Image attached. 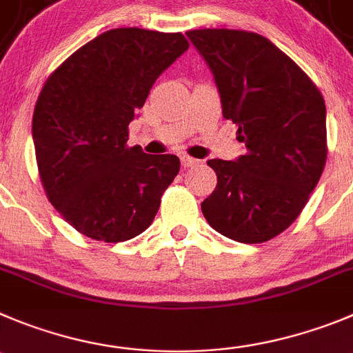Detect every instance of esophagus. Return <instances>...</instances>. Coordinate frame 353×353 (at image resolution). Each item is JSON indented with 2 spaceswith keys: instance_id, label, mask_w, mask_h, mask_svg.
I'll use <instances>...</instances> for the list:
<instances>
[{
  "instance_id": "obj_1",
  "label": "esophagus",
  "mask_w": 353,
  "mask_h": 353,
  "mask_svg": "<svg viewBox=\"0 0 353 353\" xmlns=\"http://www.w3.org/2000/svg\"><path fill=\"white\" fill-rule=\"evenodd\" d=\"M196 163H199V160H196V158L188 157V154H183V157H181V165H183L184 169H190V167H195Z\"/></svg>"
}]
</instances>
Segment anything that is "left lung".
I'll use <instances>...</instances> for the list:
<instances>
[{
    "mask_svg": "<svg viewBox=\"0 0 353 353\" xmlns=\"http://www.w3.org/2000/svg\"><path fill=\"white\" fill-rule=\"evenodd\" d=\"M186 36L209 65L223 117L239 125L245 154L207 161L217 176L202 212L235 242L284 232L308 202L325 165V104L314 81L265 36L196 29Z\"/></svg>",
    "mask_w": 353,
    "mask_h": 353,
    "instance_id": "obj_1",
    "label": "left lung"
}]
</instances>
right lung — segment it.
<instances>
[{
    "label": "right lung",
    "mask_w": 353,
    "mask_h": 353,
    "mask_svg": "<svg viewBox=\"0 0 353 353\" xmlns=\"http://www.w3.org/2000/svg\"><path fill=\"white\" fill-rule=\"evenodd\" d=\"M188 47L181 32L111 29L43 87L32 114L39 177L52 205L83 235L123 242L153 223L181 163L176 154L128 148V123Z\"/></svg>",
    "instance_id": "right-lung-1"
}]
</instances>
